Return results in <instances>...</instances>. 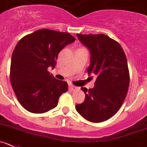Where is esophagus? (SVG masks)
Returning <instances> with one entry per match:
<instances>
[{"label":"esophagus","instance_id":"esophagus-1","mask_svg":"<svg viewBox=\"0 0 147 147\" xmlns=\"http://www.w3.org/2000/svg\"><path fill=\"white\" fill-rule=\"evenodd\" d=\"M69 89L71 90V91H76V90H79V88L76 87V86H73V85H69Z\"/></svg>","mask_w":147,"mask_h":147}]
</instances>
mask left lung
I'll use <instances>...</instances> for the list:
<instances>
[{"label":"left lung","instance_id":"1","mask_svg":"<svg viewBox=\"0 0 147 147\" xmlns=\"http://www.w3.org/2000/svg\"><path fill=\"white\" fill-rule=\"evenodd\" d=\"M77 36L90 51L88 74L97 78L93 88H81L86 98L75 109L86 120L101 123L117 113L127 95L130 83L127 58L120 43L107 35Z\"/></svg>","mask_w":147,"mask_h":147}]
</instances>
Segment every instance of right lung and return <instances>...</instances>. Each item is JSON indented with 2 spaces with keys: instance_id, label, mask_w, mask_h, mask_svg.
I'll return each mask as SVG.
<instances>
[{
  "instance_id": "obj_1",
  "label": "right lung",
  "mask_w": 147,
  "mask_h": 147,
  "mask_svg": "<svg viewBox=\"0 0 147 147\" xmlns=\"http://www.w3.org/2000/svg\"><path fill=\"white\" fill-rule=\"evenodd\" d=\"M75 40L68 32L40 29L18 42L12 53L10 80L18 101L28 112L40 114L53 109L68 90L67 82L56 79L48 68H54L59 53Z\"/></svg>"
}]
</instances>
